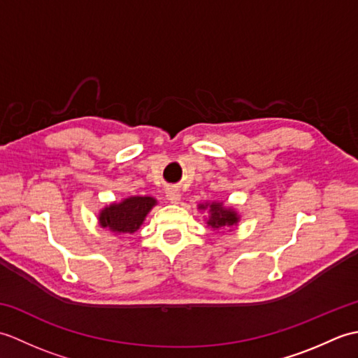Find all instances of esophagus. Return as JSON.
<instances>
[{
	"label": "esophagus",
	"mask_w": 358,
	"mask_h": 358,
	"mask_svg": "<svg viewBox=\"0 0 358 358\" xmlns=\"http://www.w3.org/2000/svg\"><path fill=\"white\" fill-rule=\"evenodd\" d=\"M166 196L171 203H180L181 201V192H180V189H177V187L167 189Z\"/></svg>",
	"instance_id": "esophagus-1"
}]
</instances>
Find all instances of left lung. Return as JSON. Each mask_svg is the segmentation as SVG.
Segmentation results:
<instances>
[{"mask_svg":"<svg viewBox=\"0 0 358 358\" xmlns=\"http://www.w3.org/2000/svg\"><path fill=\"white\" fill-rule=\"evenodd\" d=\"M199 210L208 212V217L204 218L208 227L212 231L220 232L222 229H232V227L238 226L240 215L235 208L226 206L223 201H206L200 203L196 206Z\"/></svg>","mask_w":358,"mask_h":358,"instance_id":"left-lung-1","label":"left lung"}]
</instances>
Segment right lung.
<instances>
[{"label":"right lung","instance_id":"1","mask_svg":"<svg viewBox=\"0 0 358 358\" xmlns=\"http://www.w3.org/2000/svg\"><path fill=\"white\" fill-rule=\"evenodd\" d=\"M158 201L149 195H131L121 201H112L98 212V224L115 235L134 234L140 229L152 208Z\"/></svg>","mask_w":358,"mask_h":358}]
</instances>
